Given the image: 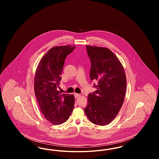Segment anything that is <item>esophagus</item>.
<instances>
[{"instance_id":"34e87169","label":"esophagus","mask_w":159,"mask_h":159,"mask_svg":"<svg viewBox=\"0 0 159 159\" xmlns=\"http://www.w3.org/2000/svg\"><path fill=\"white\" fill-rule=\"evenodd\" d=\"M75 96L76 98H79V97H80L81 96V95H80V94H79V93H75Z\"/></svg>"}]
</instances>
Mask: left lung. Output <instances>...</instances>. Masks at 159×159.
<instances>
[{
  "label": "left lung",
  "mask_w": 159,
  "mask_h": 159,
  "mask_svg": "<svg viewBox=\"0 0 159 159\" xmlns=\"http://www.w3.org/2000/svg\"><path fill=\"white\" fill-rule=\"evenodd\" d=\"M91 59L90 77L97 80V90L89 93L84 109L93 124L104 126L113 120L124 102L126 77L124 68L116 55L107 48L86 45Z\"/></svg>",
  "instance_id": "1"
}]
</instances>
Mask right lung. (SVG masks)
I'll return each instance as SVG.
<instances>
[{"label": "right lung", "mask_w": 159, "mask_h": 159, "mask_svg": "<svg viewBox=\"0 0 159 159\" xmlns=\"http://www.w3.org/2000/svg\"><path fill=\"white\" fill-rule=\"evenodd\" d=\"M75 48V45L54 46L43 55L36 68L35 95L44 117L53 125L66 122L74 109V95L61 94L58 88L64 61Z\"/></svg>", "instance_id": "1"}]
</instances>
